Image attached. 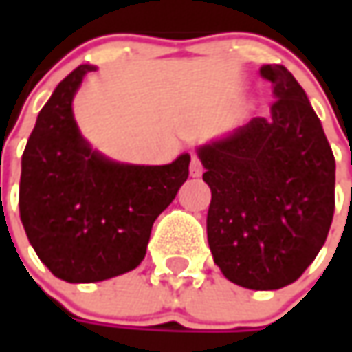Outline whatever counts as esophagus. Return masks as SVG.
Returning <instances> with one entry per match:
<instances>
[{
  "label": "esophagus",
  "instance_id": "1",
  "mask_svg": "<svg viewBox=\"0 0 352 352\" xmlns=\"http://www.w3.org/2000/svg\"><path fill=\"white\" fill-rule=\"evenodd\" d=\"M201 172H204V164H201L199 156L194 155L192 156V162H190V174L192 176H201Z\"/></svg>",
  "mask_w": 352,
  "mask_h": 352
}]
</instances>
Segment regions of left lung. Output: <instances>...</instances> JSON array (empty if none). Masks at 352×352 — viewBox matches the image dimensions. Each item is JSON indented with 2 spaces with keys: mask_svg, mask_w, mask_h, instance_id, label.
Returning a JSON list of instances; mask_svg holds the SVG:
<instances>
[{
  "mask_svg": "<svg viewBox=\"0 0 352 352\" xmlns=\"http://www.w3.org/2000/svg\"><path fill=\"white\" fill-rule=\"evenodd\" d=\"M276 100L235 135L199 148L211 188L208 243L227 280L278 290L305 272L335 211V156L298 80L261 68Z\"/></svg>",
  "mask_w": 352,
  "mask_h": 352,
  "instance_id": "obj_1",
  "label": "left lung"
}]
</instances>
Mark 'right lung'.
<instances>
[{
    "label": "right lung",
    "instance_id": "add662e5",
    "mask_svg": "<svg viewBox=\"0 0 352 352\" xmlns=\"http://www.w3.org/2000/svg\"><path fill=\"white\" fill-rule=\"evenodd\" d=\"M94 68L80 64L36 117L21 160L19 213L54 276L100 282L137 268L155 219L190 174V155L164 166L117 164L80 137L72 98Z\"/></svg>",
    "mask_w": 352,
    "mask_h": 352
}]
</instances>
